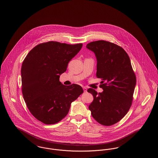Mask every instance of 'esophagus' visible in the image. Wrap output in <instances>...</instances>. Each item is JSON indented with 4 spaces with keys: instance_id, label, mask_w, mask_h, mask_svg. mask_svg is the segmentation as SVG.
<instances>
[{
    "instance_id": "obj_1",
    "label": "esophagus",
    "mask_w": 158,
    "mask_h": 158,
    "mask_svg": "<svg viewBox=\"0 0 158 158\" xmlns=\"http://www.w3.org/2000/svg\"><path fill=\"white\" fill-rule=\"evenodd\" d=\"M83 90H84V92H86L87 91V88L86 87H83Z\"/></svg>"
}]
</instances>
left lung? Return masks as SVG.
Returning a JSON list of instances; mask_svg holds the SVG:
<instances>
[{
    "label": "left lung",
    "mask_w": 158,
    "mask_h": 158,
    "mask_svg": "<svg viewBox=\"0 0 158 158\" xmlns=\"http://www.w3.org/2000/svg\"><path fill=\"white\" fill-rule=\"evenodd\" d=\"M86 48L95 53L96 77L101 79L100 86L103 90L98 94L88 89L94 98L89 109L98 123L111 126L120 121L132 105L136 75L127 53L119 46L97 40L89 43Z\"/></svg>",
    "instance_id": "8db88e82"
}]
</instances>
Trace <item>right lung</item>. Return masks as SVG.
Instances as JSON below:
<instances>
[{"label":"right lung","instance_id":"1","mask_svg":"<svg viewBox=\"0 0 158 158\" xmlns=\"http://www.w3.org/2000/svg\"><path fill=\"white\" fill-rule=\"evenodd\" d=\"M82 44H62L49 41L36 45L23 61L22 90L32 115L46 125L60 122L68 114L70 104L83 94L80 85L65 86L60 75L70 60L82 48Z\"/></svg>","mask_w":158,"mask_h":158}]
</instances>
